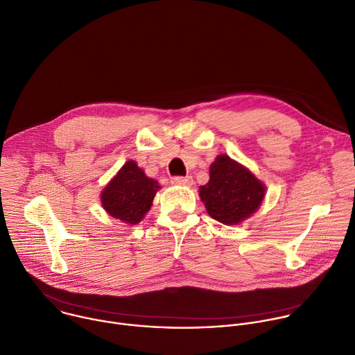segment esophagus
I'll return each instance as SVG.
<instances>
[{
	"label": "esophagus",
	"mask_w": 355,
	"mask_h": 355,
	"mask_svg": "<svg viewBox=\"0 0 355 355\" xmlns=\"http://www.w3.org/2000/svg\"><path fill=\"white\" fill-rule=\"evenodd\" d=\"M172 184L191 186L193 184V178L191 176H175V178H172Z\"/></svg>",
	"instance_id": "1"
}]
</instances>
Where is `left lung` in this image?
<instances>
[{
  "instance_id": "8db88e82",
  "label": "left lung",
  "mask_w": 355,
  "mask_h": 355,
  "mask_svg": "<svg viewBox=\"0 0 355 355\" xmlns=\"http://www.w3.org/2000/svg\"><path fill=\"white\" fill-rule=\"evenodd\" d=\"M265 184L248 168L222 154L209 166V180L198 196L208 215L223 225H239L258 211Z\"/></svg>"
}]
</instances>
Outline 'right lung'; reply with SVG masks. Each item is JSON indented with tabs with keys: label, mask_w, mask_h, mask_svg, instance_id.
<instances>
[{
	"label": "right lung",
	"mask_w": 355,
	"mask_h": 355,
	"mask_svg": "<svg viewBox=\"0 0 355 355\" xmlns=\"http://www.w3.org/2000/svg\"><path fill=\"white\" fill-rule=\"evenodd\" d=\"M159 189L155 179L148 178L136 161L129 159L103 190L101 205L122 223L137 225L151 209Z\"/></svg>",
	"instance_id": "right-lung-1"
}]
</instances>
